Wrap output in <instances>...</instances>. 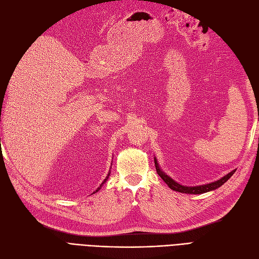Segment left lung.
<instances>
[{
    "mask_svg": "<svg viewBox=\"0 0 259 259\" xmlns=\"http://www.w3.org/2000/svg\"><path fill=\"white\" fill-rule=\"evenodd\" d=\"M154 164H155V169H156V173L159 174V176L164 180V182L166 183V185L170 188L171 190L174 191H178V192H183V193H188V194H201V193H205L211 190H215L217 188H219L221 186H223L227 180H228L233 174L236 169L231 170L229 174L225 175L224 177H222L221 179L216 180L214 183H209L206 185H201V186H193V187H188V186H184V185H180L173 178H170L168 175H166L164 171L160 168V165L158 161L154 158Z\"/></svg>",
    "mask_w": 259,
    "mask_h": 259,
    "instance_id": "left-lung-1",
    "label": "left lung"
}]
</instances>
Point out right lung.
<instances>
[{"label":"right lung","instance_id":"right-lung-1","mask_svg":"<svg viewBox=\"0 0 259 259\" xmlns=\"http://www.w3.org/2000/svg\"><path fill=\"white\" fill-rule=\"evenodd\" d=\"M109 175H110V170H109V173H108V176H107V177H106V179H105V180H104V182H103V184H101V185H100V186H99V187H98V188H97V190H96V191H95V192H97V191H98V190H100V188H101V186H103V185H104V184H105V183H106V182H107V179H108V177H109ZM95 192H94V193H95Z\"/></svg>","mask_w":259,"mask_h":259}]
</instances>
